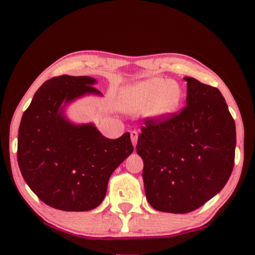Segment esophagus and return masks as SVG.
Segmentation results:
<instances>
[{
  "label": "esophagus",
  "mask_w": 255,
  "mask_h": 255,
  "mask_svg": "<svg viewBox=\"0 0 255 255\" xmlns=\"http://www.w3.org/2000/svg\"><path fill=\"white\" fill-rule=\"evenodd\" d=\"M130 138H131L132 145H133V146H136L137 139H138V132H137L136 130H132V131H130Z\"/></svg>",
  "instance_id": "1"
}]
</instances>
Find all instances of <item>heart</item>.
I'll return each instance as SVG.
<instances>
[{"label": "heart", "mask_w": 255, "mask_h": 255, "mask_svg": "<svg viewBox=\"0 0 255 255\" xmlns=\"http://www.w3.org/2000/svg\"><path fill=\"white\" fill-rule=\"evenodd\" d=\"M182 94L176 84L162 77H152L122 91V107L126 111L148 110L154 117H167L176 111Z\"/></svg>", "instance_id": "heart-1"}]
</instances>
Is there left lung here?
I'll list each match as a JSON object with an SVG mask.
<instances>
[{"instance_id":"obj_1","label":"left lung","mask_w":255,"mask_h":255,"mask_svg":"<svg viewBox=\"0 0 255 255\" xmlns=\"http://www.w3.org/2000/svg\"><path fill=\"white\" fill-rule=\"evenodd\" d=\"M184 80L187 106L179 114L145 119L136 146L147 201L172 214L196 210L217 195L235 159V123L221 91Z\"/></svg>"}]
</instances>
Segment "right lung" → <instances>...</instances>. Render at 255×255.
I'll use <instances>...</instances> for the list:
<instances>
[{
	"instance_id": "obj_1",
	"label": "right lung",
	"mask_w": 255,
	"mask_h": 255,
	"mask_svg": "<svg viewBox=\"0 0 255 255\" xmlns=\"http://www.w3.org/2000/svg\"><path fill=\"white\" fill-rule=\"evenodd\" d=\"M89 76L46 81L23 112L18 133V163L39 199L64 211H86L101 204L110 176L132 153L129 132L109 139L93 124L74 125L64 108L85 94H99Z\"/></svg>"
}]
</instances>
